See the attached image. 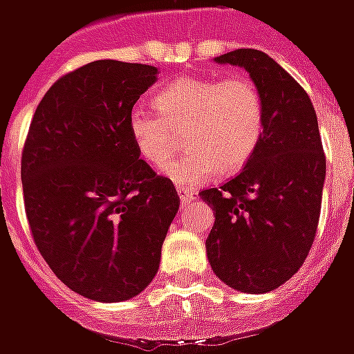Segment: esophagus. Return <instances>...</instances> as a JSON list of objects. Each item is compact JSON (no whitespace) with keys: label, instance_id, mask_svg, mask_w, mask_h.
Here are the masks:
<instances>
[{"label":"esophagus","instance_id":"obj_1","mask_svg":"<svg viewBox=\"0 0 354 354\" xmlns=\"http://www.w3.org/2000/svg\"><path fill=\"white\" fill-rule=\"evenodd\" d=\"M176 192H178V197H180V203L185 205V203H189V201L195 199V192L192 189H187L184 185H176Z\"/></svg>","mask_w":354,"mask_h":354}]
</instances>
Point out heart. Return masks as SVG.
I'll use <instances>...</instances> for the list:
<instances>
[{
	"label": "heart",
	"instance_id": "1",
	"mask_svg": "<svg viewBox=\"0 0 354 354\" xmlns=\"http://www.w3.org/2000/svg\"><path fill=\"white\" fill-rule=\"evenodd\" d=\"M155 109L136 106L129 132L151 165L169 161L185 134L184 153L165 167L182 185H197L222 172L243 169L260 144L263 102L245 75L180 77L155 94Z\"/></svg>",
	"mask_w": 354,
	"mask_h": 354
}]
</instances>
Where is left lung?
Returning a JSON list of instances; mask_svg holds the SVG:
<instances>
[{
	"instance_id": "left-lung-1",
	"label": "left lung",
	"mask_w": 354,
	"mask_h": 354,
	"mask_svg": "<svg viewBox=\"0 0 354 354\" xmlns=\"http://www.w3.org/2000/svg\"><path fill=\"white\" fill-rule=\"evenodd\" d=\"M214 60L250 73L263 102V132L237 176L199 193L216 212L207 256L227 286L266 294L297 273L311 250L326 157L309 94L273 58L237 49Z\"/></svg>"
}]
</instances>
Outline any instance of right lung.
Instances as JSON below:
<instances>
[{
	"mask_svg": "<svg viewBox=\"0 0 354 354\" xmlns=\"http://www.w3.org/2000/svg\"><path fill=\"white\" fill-rule=\"evenodd\" d=\"M157 68L96 60L66 73L35 109L22 192L37 250L81 296L115 304L153 281L180 207L129 132V113Z\"/></svg>",
	"mask_w": 354,
	"mask_h": 354,
	"instance_id": "add662e5",
	"label": "right lung"
}]
</instances>
